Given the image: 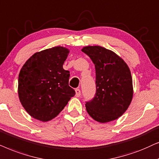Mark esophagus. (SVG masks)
<instances>
[{
    "label": "esophagus",
    "instance_id": "1",
    "mask_svg": "<svg viewBox=\"0 0 159 159\" xmlns=\"http://www.w3.org/2000/svg\"><path fill=\"white\" fill-rule=\"evenodd\" d=\"M75 96L77 97H79L81 96V90L79 89H75Z\"/></svg>",
    "mask_w": 159,
    "mask_h": 159
}]
</instances>
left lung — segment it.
Masks as SVG:
<instances>
[{"label": "left lung", "instance_id": "8db88e82", "mask_svg": "<svg viewBox=\"0 0 159 159\" xmlns=\"http://www.w3.org/2000/svg\"><path fill=\"white\" fill-rule=\"evenodd\" d=\"M81 51L91 58L96 70V94L86 102L87 113L100 123L117 119L127 110L133 97L128 65L116 53L102 46H89Z\"/></svg>", "mask_w": 159, "mask_h": 159}]
</instances>
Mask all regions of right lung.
<instances>
[{
  "mask_svg": "<svg viewBox=\"0 0 159 159\" xmlns=\"http://www.w3.org/2000/svg\"><path fill=\"white\" fill-rule=\"evenodd\" d=\"M69 50L55 46L34 54L19 74V98L27 113L41 121L56 117L75 94L63 69Z\"/></svg>",
  "mask_w": 159,
  "mask_h": 159,
  "instance_id": "right-lung-1",
  "label": "right lung"
}]
</instances>
